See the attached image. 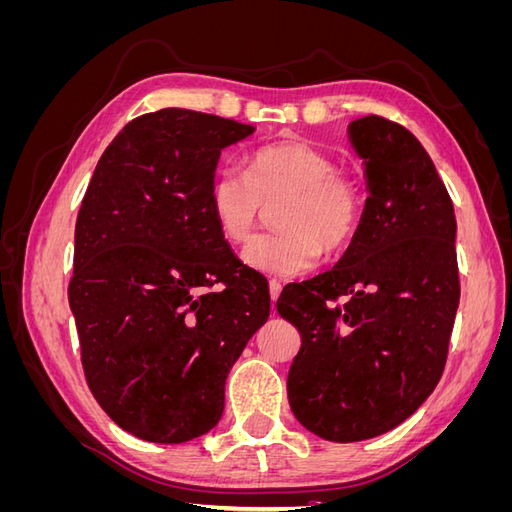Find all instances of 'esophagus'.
<instances>
[{
	"label": "esophagus",
	"instance_id": "1",
	"mask_svg": "<svg viewBox=\"0 0 512 512\" xmlns=\"http://www.w3.org/2000/svg\"><path fill=\"white\" fill-rule=\"evenodd\" d=\"M282 292V282L280 280H269V294H271V301L275 303L277 297H280Z\"/></svg>",
	"mask_w": 512,
	"mask_h": 512
}]
</instances>
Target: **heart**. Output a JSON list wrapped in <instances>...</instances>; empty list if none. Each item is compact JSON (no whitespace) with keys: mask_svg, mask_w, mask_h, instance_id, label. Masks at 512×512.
Listing matches in <instances>:
<instances>
[{"mask_svg":"<svg viewBox=\"0 0 512 512\" xmlns=\"http://www.w3.org/2000/svg\"><path fill=\"white\" fill-rule=\"evenodd\" d=\"M277 230L243 247V262L273 275H299L316 265L320 252L337 256L359 235L363 194L359 183L339 170L324 149L286 138L256 149L247 173L222 168L209 188V205L222 237L243 243L265 205H276Z\"/></svg>","mask_w":512,"mask_h":512,"instance_id":"1","label":"heart"}]
</instances>
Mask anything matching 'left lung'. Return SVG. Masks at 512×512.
I'll return each mask as SVG.
<instances>
[{"label": "left lung", "instance_id": "left-lung-1", "mask_svg": "<svg viewBox=\"0 0 512 512\" xmlns=\"http://www.w3.org/2000/svg\"><path fill=\"white\" fill-rule=\"evenodd\" d=\"M348 132L369 190L359 235L275 303L301 335L290 408L331 442L376 438L418 410L442 378L459 305L455 211L429 153L380 115Z\"/></svg>", "mask_w": 512, "mask_h": 512}]
</instances>
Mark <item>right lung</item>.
I'll return each instance as SVG.
<instances>
[{"label": "right lung", "mask_w": 512, "mask_h": 512, "mask_svg": "<svg viewBox=\"0 0 512 512\" xmlns=\"http://www.w3.org/2000/svg\"><path fill=\"white\" fill-rule=\"evenodd\" d=\"M252 132L162 108L113 138L87 185L68 286L81 363L100 408L141 440L218 425L228 371L269 318L267 280L232 254L209 205L222 149Z\"/></svg>", "instance_id": "obj_1"}]
</instances>
